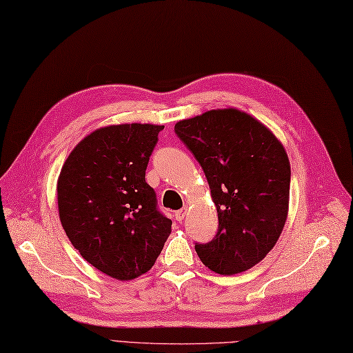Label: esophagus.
I'll return each instance as SVG.
<instances>
[{
  "instance_id": "obj_1",
  "label": "esophagus",
  "mask_w": 353,
  "mask_h": 353,
  "mask_svg": "<svg viewBox=\"0 0 353 353\" xmlns=\"http://www.w3.org/2000/svg\"><path fill=\"white\" fill-rule=\"evenodd\" d=\"M186 216V209H180L176 212V219L177 221H183V218Z\"/></svg>"
}]
</instances>
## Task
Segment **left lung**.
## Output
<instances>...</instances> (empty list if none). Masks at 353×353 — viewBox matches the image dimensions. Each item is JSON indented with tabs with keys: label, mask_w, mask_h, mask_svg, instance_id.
I'll list each match as a JSON object with an SVG mask.
<instances>
[{
	"label": "left lung",
	"mask_w": 353,
	"mask_h": 353,
	"mask_svg": "<svg viewBox=\"0 0 353 353\" xmlns=\"http://www.w3.org/2000/svg\"><path fill=\"white\" fill-rule=\"evenodd\" d=\"M174 132L204 170L218 209V232L195 243L196 255L218 274L243 273L265 258L285 227L291 165L282 143L236 108L180 121Z\"/></svg>",
	"instance_id": "left-lung-1"
}]
</instances>
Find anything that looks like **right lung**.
<instances>
[{"instance_id": "right-lung-1", "label": "right lung", "mask_w": 353, "mask_h": 353, "mask_svg": "<svg viewBox=\"0 0 353 353\" xmlns=\"http://www.w3.org/2000/svg\"><path fill=\"white\" fill-rule=\"evenodd\" d=\"M162 125H110L70 153L58 179L59 219L90 265L117 280L149 271L171 232L146 182Z\"/></svg>"}]
</instances>
